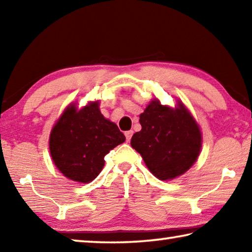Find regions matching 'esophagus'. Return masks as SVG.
Returning a JSON list of instances; mask_svg holds the SVG:
<instances>
[{
    "instance_id": "obj_1",
    "label": "esophagus",
    "mask_w": 252,
    "mask_h": 252,
    "mask_svg": "<svg viewBox=\"0 0 252 252\" xmlns=\"http://www.w3.org/2000/svg\"><path fill=\"white\" fill-rule=\"evenodd\" d=\"M132 134H133V131H126V142H130V140H131V138H132Z\"/></svg>"
}]
</instances>
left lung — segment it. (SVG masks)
<instances>
[{
    "instance_id": "obj_1",
    "label": "left lung",
    "mask_w": 252,
    "mask_h": 252,
    "mask_svg": "<svg viewBox=\"0 0 252 252\" xmlns=\"http://www.w3.org/2000/svg\"><path fill=\"white\" fill-rule=\"evenodd\" d=\"M139 121L142 129L132 136L131 146L153 176L171 180L192 167L201 150V131L181 101L172 109L153 99Z\"/></svg>"
}]
</instances>
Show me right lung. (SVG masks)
Returning <instances> with one entry per match:
<instances>
[{"label": "right lung", "instance_id": "add662e5", "mask_svg": "<svg viewBox=\"0 0 252 252\" xmlns=\"http://www.w3.org/2000/svg\"><path fill=\"white\" fill-rule=\"evenodd\" d=\"M126 141L116 123L102 116L99 101L82 109L72 103L50 134L49 148L54 164L70 180L89 183L104 167V157Z\"/></svg>", "mask_w": 252, "mask_h": 252}]
</instances>
